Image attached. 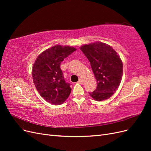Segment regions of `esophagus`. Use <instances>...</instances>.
Returning a JSON list of instances; mask_svg holds the SVG:
<instances>
[{"label": "esophagus", "instance_id": "1", "mask_svg": "<svg viewBox=\"0 0 151 151\" xmlns=\"http://www.w3.org/2000/svg\"><path fill=\"white\" fill-rule=\"evenodd\" d=\"M78 83L80 84H83V79H79Z\"/></svg>", "mask_w": 151, "mask_h": 151}]
</instances>
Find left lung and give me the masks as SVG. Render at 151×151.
Listing matches in <instances>:
<instances>
[{"mask_svg":"<svg viewBox=\"0 0 151 151\" xmlns=\"http://www.w3.org/2000/svg\"><path fill=\"white\" fill-rule=\"evenodd\" d=\"M80 49L90 62L97 81L96 89L89 94L98 101L109 98L120 86L122 78L120 57L111 47L102 42L84 45Z\"/></svg>","mask_w":151,"mask_h":151,"instance_id":"left-lung-1","label":"left lung"}]
</instances>
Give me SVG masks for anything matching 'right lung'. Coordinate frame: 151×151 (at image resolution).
<instances>
[{"label":"right lung","instance_id":"add662e5","mask_svg":"<svg viewBox=\"0 0 151 151\" xmlns=\"http://www.w3.org/2000/svg\"><path fill=\"white\" fill-rule=\"evenodd\" d=\"M76 48L55 45L40 54L34 63L32 77L40 96L49 103L61 104L68 98L72 89L66 83L60 63Z\"/></svg>","mask_w":151,"mask_h":151}]
</instances>
